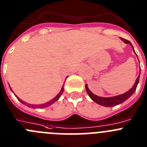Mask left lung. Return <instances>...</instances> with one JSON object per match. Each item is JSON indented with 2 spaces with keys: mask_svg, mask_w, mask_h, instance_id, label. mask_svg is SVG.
Returning <instances> with one entry per match:
<instances>
[{
  "mask_svg": "<svg viewBox=\"0 0 147 147\" xmlns=\"http://www.w3.org/2000/svg\"><path fill=\"white\" fill-rule=\"evenodd\" d=\"M121 39H122L124 42L125 43V44H130V45L133 47V51H134L133 45H132V44L130 42V41H127V40L126 39H124V38H121ZM134 52H135V51H134ZM137 57H138V55H137ZM139 77L140 76H138V78L136 79V82L135 84H134V85L133 86V87H132L129 91H127V92H125V93L122 94V95H117V96L110 97V98H101V97L97 96V95H94V94L92 93L90 90H89L87 84L85 85V88H86V90H87V94H88V95L91 98V99H92L93 101H95V103H97L98 104L101 105V106L111 107V106H117V105L122 103V102L125 101L127 98H130V97L134 93V92H135L136 90V87H137V85H138V82H139Z\"/></svg>",
  "mask_w": 147,
  "mask_h": 147,
  "instance_id": "obj_1",
  "label": "left lung"
}]
</instances>
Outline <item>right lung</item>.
I'll return each instance as SVG.
<instances>
[{
	"label": "right lung",
	"mask_w": 147,
	"mask_h": 147,
	"mask_svg": "<svg viewBox=\"0 0 147 147\" xmlns=\"http://www.w3.org/2000/svg\"><path fill=\"white\" fill-rule=\"evenodd\" d=\"M63 90H64V88H63V87H62L61 90H60V92H59L58 95H57V96L55 97V98H54L53 99H52V100H51L50 101L47 102V103H43V104H41V105H31V106H29V105L30 106V104H28V105H27V106H29V107H33V106H35V108H38H38H40V109H41V108H45V107H47V106H50L51 104H52V103H55V101H57V100H58L59 98H60V95H62V93H63ZM16 97H17V98H18L19 100H20V102H22V103H24V104H25V103H23V101H22V100H20V98H18V97H17V96H16Z\"/></svg>",
	"instance_id": "obj_1"
}]
</instances>
